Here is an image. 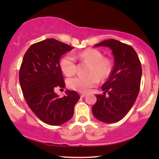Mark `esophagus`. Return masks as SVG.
Returning <instances> with one entry per match:
<instances>
[{
  "instance_id": "1",
  "label": "esophagus",
  "mask_w": 159,
  "mask_h": 159,
  "mask_svg": "<svg viewBox=\"0 0 159 159\" xmlns=\"http://www.w3.org/2000/svg\"><path fill=\"white\" fill-rule=\"evenodd\" d=\"M80 96H81V98H84L86 96V93H80Z\"/></svg>"
}]
</instances>
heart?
<instances>
[{"instance_id":"b5f03b06","label":"heart","mask_w":159,"mask_h":159,"mask_svg":"<svg viewBox=\"0 0 159 159\" xmlns=\"http://www.w3.org/2000/svg\"><path fill=\"white\" fill-rule=\"evenodd\" d=\"M78 58L83 63H88L86 76H75L67 81L69 88L78 92H88L95 87L101 79H106L111 72V63L97 49L89 48L78 54ZM60 66L66 75L71 76L76 72L77 64L75 57L71 54H66L61 60Z\"/></svg>"}]
</instances>
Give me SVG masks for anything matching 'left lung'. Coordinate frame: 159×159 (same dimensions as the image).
<instances>
[{
	"instance_id": "8db88e82",
	"label": "left lung",
	"mask_w": 159,
	"mask_h": 159,
	"mask_svg": "<svg viewBox=\"0 0 159 159\" xmlns=\"http://www.w3.org/2000/svg\"><path fill=\"white\" fill-rule=\"evenodd\" d=\"M106 46L112 50L114 66L107 81L102 86L103 94L96 95L92 107L93 116L105 123L120 121L128 114L139 93L141 63L131 45L116 39H107L94 47Z\"/></svg>"
}]
</instances>
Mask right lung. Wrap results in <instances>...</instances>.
Instances as JSON below:
<instances>
[{
    "label": "right lung",
    "instance_id": "right-lung-1",
    "mask_svg": "<svg viewBox=\"0 0 159 159\" xmlns=\"http://www.w3.org/2000/svg\"><path fill=\"white\" fill-rule=\"evenodd\" d=\"M73 47L54 39L34 43L23 57L19 70L21 88L29 107L36 116L51 125H60L73 116L80 96L67 90L63 97L54 93L64 88L60 58Z\"/></svg>",
    "mask_w": 159,
    "mask_h": 159
}]
</instances>
